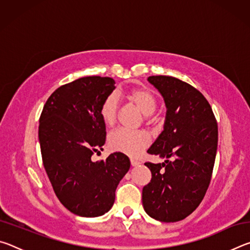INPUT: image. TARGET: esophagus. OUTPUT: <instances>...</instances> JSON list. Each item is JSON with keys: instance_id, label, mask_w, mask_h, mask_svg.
Instances as JSON below:
<instances>
[{"instance_id": "34e87169", "label": "esophagus", "mask_w": 250, "mask_h": 250, "mask_svg": "<svg viewBox=\"0 0 250 250\" xmlns=\"http://www.w3.org/2000/svg\"><path fill=\"white\" fill-rule=\"evenodd\" d=\"M130 162H131V166H132V167H137V166H139V164H140V162H139V161L133 160V159H131Z\"/></svg>"}]
</instances>
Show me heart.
Instances as JSON below:
<instances>
[{
  "mask_svg": "<svg viewBox=\"0 0 250 250\" xmlns=\"http://www.w3.org/2000/svg\"><path fill=\"white\" fill-rule=\"evenodd\" d=\"M125 97L140 109L147 122L153 120V112L158 107V98L153 91L146 86H140L126 91ZM118 115H119L118 98L116 95L110 94L103 100L99 107L100 119L104 125L112 126L117 122ZM150 135L142 130L129 131L118 129L110 133L108 137L110 149L130 156H138L150 145Z\"/></svg>",
  "mask_w": 250,
  "mask_h": 250,
  "instance_id": "b5f03b06",
  "label": "heart"
}]
</instances>
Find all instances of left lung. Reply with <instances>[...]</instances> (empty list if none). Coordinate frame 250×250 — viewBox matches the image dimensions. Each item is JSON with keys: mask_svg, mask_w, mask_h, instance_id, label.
Wrapping results in <instances>:
<instances>
[{"mask_svg": "<svg viewBox=\"0 0 250 250\" xmlns=\"http://www.w3.org/2000/svg\"><path fill=\"white\" fill-rule=\"evenodd\" d=\"M147 80L167 108L164 130L147 153L167 160L145 163L152 177L142 189V204L156 221L179 222L197 208L208 188L217 150V122L208 101L189 83L171 76H150Z\"/></svg>", "mask_w": 250, "mask_h": 250, "instance_id": "obj_1", "label": "left lung"}]
</instances>
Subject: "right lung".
<instances>
[{
  "mask_svg": "<svg viewBox=\"0 0 250 250\" xmlns=\"http://www.w3.org/2000/svg\"><path fill=\"white\" fill-rule=\"evenodd\" d=\"M115 83L110 77L88 76L62 84L40 117L42 159L54 192L67 209L83 217L101 216L111 208L117 186L130 168L121 152L91 161L105 141L99 107Z\"/></svg>",
  "mask_w": 250,
  "mask_h": 250,
  "instance_id": "add662e5",
  "label": "right lung"
}]
</instances>
